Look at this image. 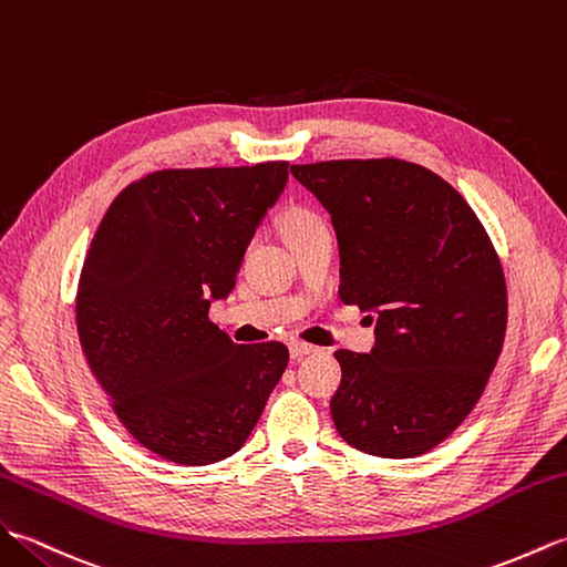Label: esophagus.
<instances>
[{
  "label": "esophagus",
  "mask_w": 567,
  "mask_h": 567,
  "mask_svg": "<svg viewBox=\"0 0 567 567\" xmlns=\"http://www.w3.org/2000/svg\"><path fill=\"white\" fill-rule=\"evenodd\" d=\"M312 351H318V347H316V344L300 342V339H293V342H291V357H293V359H300V357H306V354H312Z\"/></svg>",
  "instance_id": "1"
}]
</instances>
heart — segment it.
<instances>
[{"mask_svg":"<svg viewBox=\"0 0 567 567\" xmlns=\"http://www.w3.org/2000/svg\"><path fill=\"white\" fill-rule=\"evenodd\" d=\"M281 225H284V233L288 237V243H293V240H298V237H303V235H310V233L324 228L322 218L318 216L316 210L308 208V206L286 208L284 216H281Z\"/></svg>","mask_w":567,"mask_h":567,"instance_id":"1","label":"heart"}]
</instances>
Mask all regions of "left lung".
<instances>
[{
    "label": "left lung",
    "mask_w": 567,
    "mask_h": 567,
    "mask_svg": "<svg viewBox=\"0 0 567 567\" xmlns=\"http://www.w3.org/2000/svg\"><path fill=\"white\" fill-rule=\"evenodd\" d=\"M291 172L332 216L339 298L375 316L371 354L334 351L337 432L363 454L422 456L468 417L505 344L507 284L493 240L456 188L414 162Z\"/></svg>",
    "instance_id": "left-lung-1"
}]
</instances>
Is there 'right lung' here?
<instances>
[{"label": "right lung", "instance_id": "1", "mask_svg": "<svg viewBox=\"0 0 567 567\" xmlns=\"http://www.w3.org/2000/svg\"><path fill=\"white\" fill-rule=\"evenodd\" d=\"M286 179L288 162L150 172L111 200L86 249L74 298L86 367L159 458L233 456L288 367L284 342L235 344L208 318Z\"/></svg>", "mask_w": 567, "mask_h": 567}]
</instances>
